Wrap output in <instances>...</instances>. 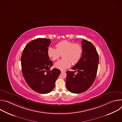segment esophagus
Here are the masks:
<instances>
[{
    "instance_id": "obj_1",
    "label": "esophagus",
    "mask_w": 122,
    "mask_h": 122,
    "mask_svg": "<svg viewBox=\"0 0 122 122\" xmlns=\"http://www.w3.org/2000/svg\"><path fill=\"white\" fill-rule=\"evenodd\" d=\"M65 71H65V70H61V72H65Z\"/></svg>"
}]
</instances>
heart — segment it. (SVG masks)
Segmentation results:
<instances>
[{
  "instance_id": "b5f03b06",
  "label": "heart",
  "mask_w": 122,
  "mask_h": 122,
  "mask_svg": "<svg viewBox=\"0 0 122 122\" xmlns=\"http://www.w3.org/2000/svg\"><path fill=\"white\" fill-rule=\"evenodd\" d=\"M56 49L50 47L47 50V54L50 58L55 61L57 60L62 54V58L55 64V66L63 70L71 66V62L74 64L80 59L82 53V47L78 43H74L68 41H63L57 43Z\"/></svg>"
}]
</instances>
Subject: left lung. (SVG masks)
<instances>
[{
  "label": "left lung",
  "instance_id": "1",
  "mask_svg": "<svg viewBox=\"0 0 122 122\" xmlns=\"http://www.w3.org/2000/svg\"><path fill=\"white\" fill-rule=\"evenodd\" d=\"M81 45V57L71 68L75 71H66V88L73 93H81L88 90L93 83L97 71L99 57L96 48L85 40H83Z\"/></svg>",
  "mask_w": 122,
  "mask_h": 122
}]
</instances>
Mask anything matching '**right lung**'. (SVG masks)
<instances>
[{
    "instance_id": "obj_1",
    "label": "right lung",
    "mask_w": 122,
    "mask_h": 122,
    "mask_svg": "<svg viewBox=\"0 0 122 122\" xmlns=\"http://www.w3.org/2000/svg\"><path fill=\"white\" fill-rule=\"evenodd\" d=\"M51 40L38 38L29 42L24 48L21 58L23 76L30 87L40 94L51 92L61 73L53 65L47 54Z\"/></svg>"
}]
</instances>
